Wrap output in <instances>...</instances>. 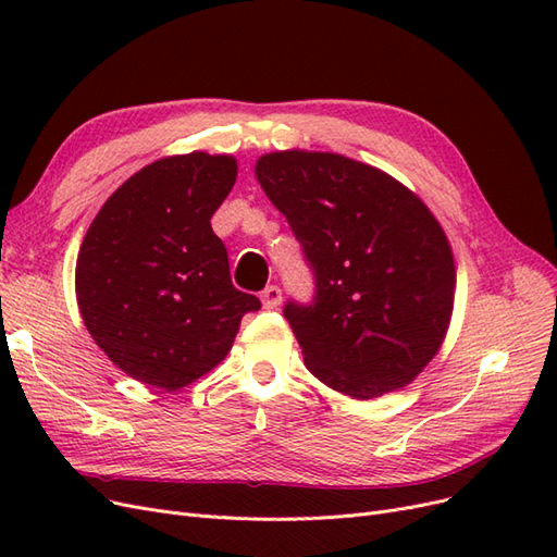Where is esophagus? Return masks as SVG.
<instances>
[{"label":"esophagus","instance_id":"1","mask_svg":"<svg viewBox=\"0 0 557 557\" xmlns=\"http://www.w3.org/2000/svg\"><path fill=\"white\" fill-rule=\"evenodd\" d=\"M260 299H262L264 309H276L281 305V288L278 285H269V288L262 290Z\"/></svg>","mask_w":557,"mask_h":557}]
</instances>
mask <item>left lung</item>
I'll use <instances>...</instances> for the list:
<instances>
[{"mask_svg":"<svg viewBox=\"0 0 557 557\" xmlns=\"http://www.w3.org/2000/svg\"><path fill=\"white\" fill-rule=\"evenodd\" d=\"M256 176L315 272V305L285 307L309 372L352 399L409 385L440 352L455 260L442 223L376 166L320 150H274Z\"/></svg>","mask_w":557,"mask_h":557,"instance_id":"left-lung-1","label":"left lung"}]
</instances>
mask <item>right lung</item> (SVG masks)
I'll return each mask as SVG.
<instances>
[{
	"mask_svg": "<svg viewBox=\"0 0 557 557\" xmlns=\"http://www.w3.org/2000/svg\"><path fill=\"white\" fill-rule=\"evenodd\" d=\"M237 158L193 150L129 176L76 258V301L95 344L127 376L172 393L221 364L260 299L232 285L211 218Z\"/></svg>",
	"mask_w": 557,
	"mask_h": 557,
	"instance_id": "obj_1",
	"label": "right lung"
}]
</instances>
